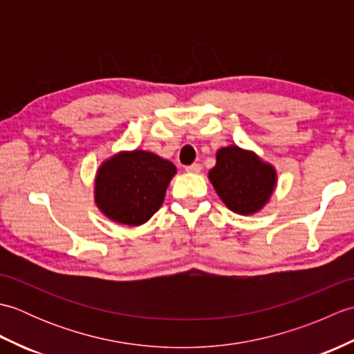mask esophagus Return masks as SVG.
Returning <instances> with one entry per match:
<instances>
[{"label":"esophagus","mask_w":354,"mask_h":354,"mask_svg":"<svg viewBox=\"0 0 354 354\" xmlns=\"http://www.w3.org/2000/svg\"><path fill=\"white\" fill-rule=\"evenodd\" d=\"M185 170L189 173H199L202 170V165L201 164H192V165H187Z\"/></svg>","instance_id":"34e87169"}]
</instances>
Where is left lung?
<instances>
[{
	"label": "left lung",
	"mask_w": 354,
	"mask_h": 354,
	"mask_svg": "<svg viewBox=\"0 0 354 354\" xmlns=\"http://www.w3.org/2000/svg\"><path fill=\"white\" fill-rule=\"evenodd\" d=\"M208 178L223 204L243 216L261 209L277 183L272 165L237 146L217 150L216 165L209 170Z\"/></svg>",
	"instance_id": "8db88e82"
}]
</instances>
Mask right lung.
Masks as SVG:
<instances>
[{
    "label": "right lung",
    "instance_id": "add662e5",
    "mask_svg": "<svg viewBox=\"0 0 354 354\" xmlns=\"http://www.w3.org/2000/svg\"><path fill=\"white\" fill-rule=\"evenodd\" d=\"M175 173L170 161L146 150L114 155L97 171L95 204L111 221L137 227L160 209Z\"/></svg>",
    "mask_w": 354,
    "mask_h": 354
}]
</instances>
